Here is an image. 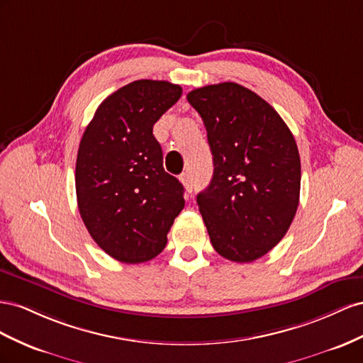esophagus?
Listing matches in <instances>:
<instances>
[{
  "label": "esophagus",
  "instance_id": "esophagus-1",
  "mask_svg": "<svg viewBox=\"0 0 363 363\" xmlns=\"http://www.w3.org/2000/svg\"><path fill=\"white\" fill-rule=\"evenodd\" d=\"M181 182L184 184V187H185V190H187L189 193H191V190H193V178H191V174L190 173H182L181 174Z\"/></svg>",
  "mask_w": 363,
  "mask_h": 363
}]
</instances>
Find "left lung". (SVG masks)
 <instances>
[{"label": "left lung", "instance_id": "left-lung-1", "mask_svg": "<svg viewBox=\"0 0 363 363\" xmlns=\"http://www.w3.org/2000/svg\"><path fill=\"white\" fill-rule=\"evenodd\" d=\"M214 173L198 205L214 250L237 263L286 235L299 202L301 161L291 129L266 100L234 82L193 89Z\"/></svg>", "mask_w": 363, "mask_h": 363}]
</instances>
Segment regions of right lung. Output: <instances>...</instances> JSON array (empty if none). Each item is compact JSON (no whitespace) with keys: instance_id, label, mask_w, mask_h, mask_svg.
Wrapping results in <instances>:
<instances>
[{"instance_id":"add662e5","label":"right lung","mask_w":363,"mask_h":363,"mask_svg":"<svg viewBox=\"0 0 363 363\" xmlns=\"http://www.w3.org/2000/svg\"><path fill=\"white\" fill-rule=\"evenodd\" d=\"M165 80H135L106 97L80 140L76 194L94 242L121 263H143L167 245L184 187L162 167L153 124L181 99Z\"/></svg>"}]
</instances>
